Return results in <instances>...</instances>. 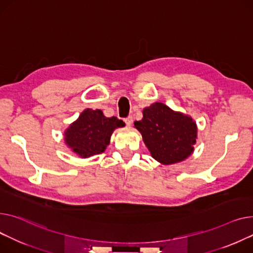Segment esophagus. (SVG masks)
Listing matches in <instances>:
<instances>
[{"label":"esophagus","instance_id":"34e87169","mask_svg":"<svg viewBox=\"0 0 253 253\" xmlns=\"http://www.w3.org/2000/svg\"><path fill=\"white\" fill-rule=\"evenodd\" d=\"M125 123L127 126H130L132 124V117L131 116H127L126 118H125Z\"/></svg>","mask_w":253,"mask_h":253}]
</instances>
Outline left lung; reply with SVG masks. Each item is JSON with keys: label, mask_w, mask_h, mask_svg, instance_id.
<instances>
[{"label": "left lung", "mask_w": 253, "mask_h": 253, "mask_svg": "<svg viewBox=\"0 0 253 253\" xmlns=\"http://www.w3.org/2000/svg\"><path fill=\"white\" fill-rule=\"evenodd\" d=\"M151 156L162 165L185 160L193 151L197 126L192 117L175 112L163 103H153L143 110V118L135 122Z\"/></svg>", "instance_id": "left-lung-1"}]
</instances>
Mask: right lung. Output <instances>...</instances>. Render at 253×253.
Masks as SVG:
<instances>
[{"label":"right lung","mask_w":253,"mask_h":253,"mask_svg":"<svg viewBox=\"0 0 253 253\" xmlns=\"http://www.w3.org/2000/svg\"><path fill=\"white\" fill-rule=\"evenodd\" d=\"M123 126L125 123L115 116L106 117L100 109L87 108L65 130L64 140L74 153L86 158L105 151L113 130Z\"/></svg>","instance_id":"obj_1"}]
</instances>
